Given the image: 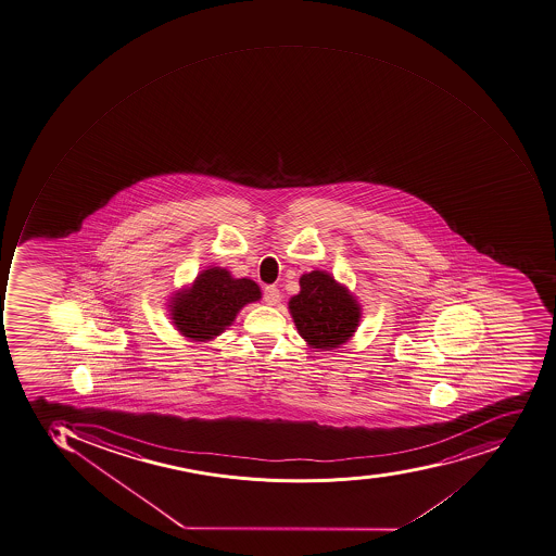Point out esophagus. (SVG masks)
Here are the masks:
<instances>
[{
  "instance_id": "obj_1",
  "label": "esophagus",
  "mask_w": 556,
  "mask_h": 556,
  "mask_svg": "<svg viewBox=\"0 0 556 556\" xmlns=\"http://www.w3.org/2000/svg\"><path fill=\"white\" fill-rule=\"evenodd\" d=\"M280 300V291L277 286H267V288L263 289V302L267 303V305H276Z\"/></svg>"
}]
</instances>
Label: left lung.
<instances>
[{
  "mask_svg": "<svg viewBox=\"0 0 556 556\" xmlns=\"http://www.w3.org/2000/svg\"><path fill=\"white\" fill-rule=\"evenodd\" d=\"M302 291L291 298L289 311L298 332L314 349L332 350L349 341L361 319V308L326 271L314 270L300 279Z\"/></svg>",
  "mask_w": 556,
  "mask_h": 556,
  "instance_id": "left-lung-1",
  "label": "left lung"
}]
</instances>
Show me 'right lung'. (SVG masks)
<instances>
[{
    "instance_id": "add662e5",
    "label": "right lung",
    "mask_w": 556,
    "mask_h": 556,
    "mask_svg": "<svg viewBox=\"0 0 556 556\" xmlns=\"http://www.w3.org/2000/svg\"><path fill=\"white\" fill-rule=\"evenodd\" d=\"M262 293L251 279H233L224 268H210L187 293L173 300V320L181 334L195 341L212 340L236 319L245 303Z\"/></svg>"
}]
</instances>
